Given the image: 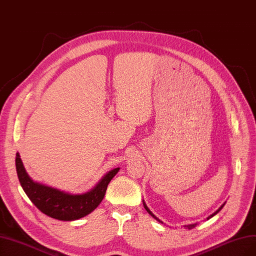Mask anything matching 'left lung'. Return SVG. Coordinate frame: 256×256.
Returning <instances> with one entry per match:
<instances>
[{"mask_svg":"<svg viewBox=\"0 0 256 256\" xmlns=\"http://www.w3.org/2000/svg\"><path fill=\"white\" fill-rule=\"evenodd\" d=\"M142 205H144V207H145V209H146V210H147V212H148V213H149V214H150V216H153V218H156V220H158V222H160V220H158V218H156V216H154V214H153V213H152V212H151V211H150V210H149V209H148V207H147V206H146V204H145V202H144V200H142ZM222 207H224V205H222V207H220V209H218V211H216V212H214V213H213V214H212V216H209V218H207V220H209V218H212V216H216V213H218V211H220V209H222ZM196 224H188V226H185V227H187V228H188V229H192V228H194V227H196Z\"/></svg>","mask_w":256,"mask_h":256,"instance_id":"left-lung-1","label":"left lung"}]
</instances>
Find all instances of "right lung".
Segmentation results:
<instances>
[{
  "instance_id": "right-lung-1",
  "label": "right lung",
  "mask_w": 256,
  "mask_h": 256,
  "mask_svg": "<svg viewBox=\"0 0 256 256\" xmlns=\"http://www.w3.org/2000/svg\"><path fill=\"white\" fill-rule=\"evenodd\" d=\"M16 167L20 184L34 206L46 216L60 220H76L92 212L103 200L108 184L118 172L116 168L108 172L98 185L84 194H69L51 188L29 178L18 153L16 158Z\"/></svg>"
}]
</instances>
